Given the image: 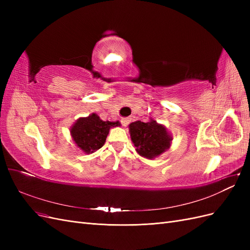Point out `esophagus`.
I'll list each match as a JSON object with an SVG mask.
<instances>
[{"label":"esophagus","instance_id":"obj_1","mask_svg":"<svg viewBox=\"0 0 250 250\" xmlns=\"http://www.w3.org/2000/svg\"><path fill=\"white\" fill-rule=\"evenodd\" d=\"M130 121H131L130 118H122V119H121V123H122V125L124 127H126L128 124L130 123Z\"/></svg>","mask_w":250,"mask_h":250}]
</instances>
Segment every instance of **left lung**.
Here are the masks:
<instances>
[{
	"instance_id": "left-lung-1",
	"label": "left lung",
	"mask_w": 250,
	"mask_h": 250,
	"mask_svg": "<svg viewBox=\"0 0 250 250\" xmlns=\"http://www.w3.org/2000/svg\"><path fill=\"white\" fill-rule=\"evenodd\" d=\"M129 131L138 153L149 160L165 152L172 141L167 129L153 120L147 123L133 122L129 125Z\"/></svg>"
}]
</instances>
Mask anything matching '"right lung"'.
Instances as JSON below:
<instances>
[{
	"label": "right lung",
	"instance_id": "right-lung-1",
	"mask_svg": "<svg viewBox=\"0 0 250 250\" xmlns=\"http://www.w3.org/2000/svg\"><path fill=\"white\" fill-rule=\"evenodd\" d=\"M120 126L119 122L102 121L96 113H92L87 118H80L71 129L74 142L85 153H93L100 149L111 127Z\"/></svg>",
	"mask_w": 250,
	"mask_h": 250
}]
</instances>
